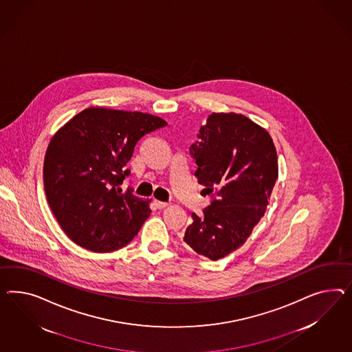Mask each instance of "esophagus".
I'll use <instances>...</instances> for the list:
<instances>
[{"mask_svg":"<svg viewBox=\"0 0 352 352\" xmlns=\"http://www.w3.org/2000/svg\"><path fill=\"white\" fill-rule=\"evenodd\" d=\"M155 206L157 209H165L166 206H169V204L168 202H162V201H155Z\"/></svg>","mask_w":352,"mask_h":352,"instance_id":"34e87169","label":"esophagus"}]
</instances>
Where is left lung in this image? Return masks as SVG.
Here are the masks:
<instances>
[{
	"mask_svg": "<svg viewBox=\"0 0 352 352\" xmlns=\"http://www.w3.org/2000/svg\"><path fill=\"white\" fill-rule=\"evenodd\" d=\"M190 144L195 175L212 200L192 214L184 242L219 260L241 248L265 212L278 178L276 146L265 129L245 115L212 113Z\"/></svg>",
	"mask_w": 352,
	"mask_h": 352,
	"instance_id": "1",
	"label": "left lung"
}]
</instances>
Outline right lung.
Returning a JSON list of instances; mask_svg holds the SVG:
<instances>
[{"mask_svg": "<svg viewBox=\"0 0 352 352\" xmlns=\"http://www.w3.org/2000/svg\"><path fill=\"white\" fill-rule=\"evenodd\" d=\"M166 122L151 114L89 107L48 144L43 184L48 205L74 243L94 252H111L133 239L150 217V200L123 192L125 168L144 134Z\"/></svg>", "mask_w": 352, "mask_h": 352, "instance_id": "obj_1", "label": "right lung"}]
</instances>
